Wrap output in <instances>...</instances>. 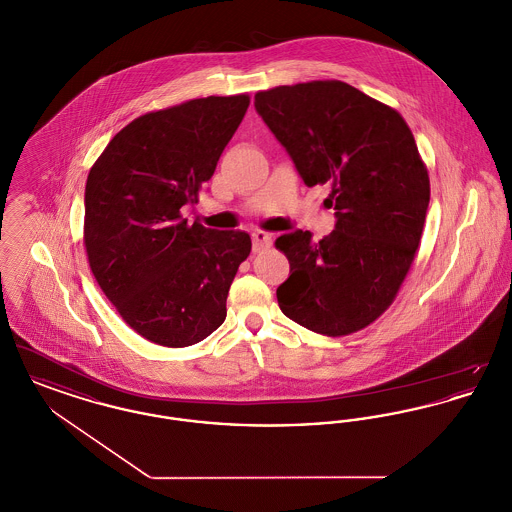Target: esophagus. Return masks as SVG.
<instances>
[{
    "instance_id": "obj_1",
    "label": "esophagus",
    "mask_w": 512,
    "mask_h": 512,
    "mask_svg": "<svg viewBox=\"0 0 512 512\" xmlns=\"http://www.w3.org/2000/svg\"><path fill=\"white\" fill-rule=\"evenodd\" d=\"M251 238H253V251H255V253H259V251H263V249H268V247L272 245V234L263 232V230L253 232Z\"/></svg>"
}]
</instances>
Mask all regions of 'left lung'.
Instances as JSON below:
<instances>
[{
  "instance_id": "1",
  "label": "left lung",
  "mask_w": 512,
  "mask_h": 512,
  "mask_svg": "<svg viewBox=\"0 0 512 512\" xmlns=\"http://www.w3.org/2000/svg\"><path fill=\"white\" fill-rule=\"evenodd\" d=\"M255 109L303 182L332 186L336 211L320 242L309 230L276 240L290 261L278 305L317 334H353L390 307L420 244L430 180L413 132L395 109L340 80L259 92Z\"/></svg>"
}]
</instances>
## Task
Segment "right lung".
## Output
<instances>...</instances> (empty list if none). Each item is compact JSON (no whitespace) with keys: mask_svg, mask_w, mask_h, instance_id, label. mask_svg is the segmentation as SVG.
<instances>
[{"mask_svg":"<svg viewBox=\"0 0 512 512\" xmlns=\"http://www.w3.org/2000/svg\"><path fill=\"white\" fill-rule=\"evenodd\" d=\"M249 107L247 96L192 99L126 124L88 174L84 244L99 288L146 340L188 347L226 318L251 251L242 230L188 224Z\"/></svg>","mask_w":512,"mask_h":512,"instance_id":"right-lung-1","label":"right lung"}]
</instances>
